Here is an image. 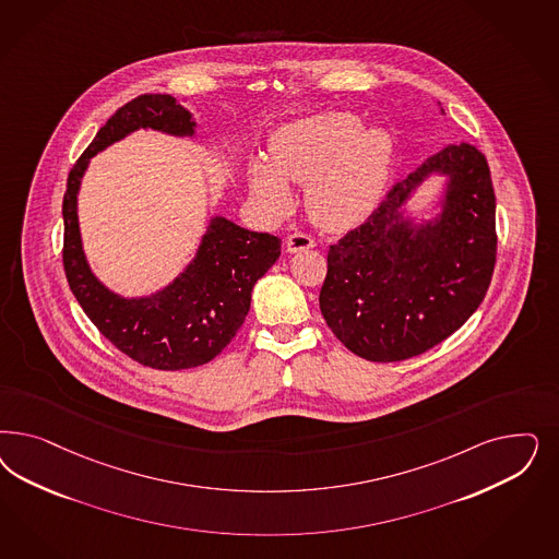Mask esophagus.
I'll list each match as a JSON object with an SVG mask.
<instances>
[{
    "instance_id": "obj_1",
    "label": "esophagus",
    "mask_w": 559,
    "mask_h": 559,
    "mask_svg": "<svg viewBox=\"0 0 559 559\" xmlns=\"http://www.w3.org/2000/svg\"><path fill=\"white\" fill-rule=\"evenodd\" d=\"M312 247H314V240L310 236L305 235V233H294L286 240V251L288 252L308 251Z\"/></svg>"
}]
</instances>
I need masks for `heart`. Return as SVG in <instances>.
<instances>
[{
    "instance_id": "1",
    "label": "heart",
    "mask_w": 559,
    "mask_h": 559,
    "mask_svg": "<svg viewBox=\"0 0 559 559\" xmlns=\"http://www.w3.org/2000/svg\"><path fill=\"white\" fill-rule=\"evenodd\" d=\"M391 163L393 140L384 127H360L352 112H323L280 127L271 135L270 163L249 164V187L280 216L294 203L289 182L307 185L312 222L343 233L377 210Z\"/></svg>"
}]
</instances>
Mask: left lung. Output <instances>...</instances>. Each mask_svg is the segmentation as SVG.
I'll return each mask as SVG.
<instances>
[{"label": "left lung", "instance_id": "obj_1", "mask_svg": "<svg viewBox=\"0 0 559 559\" xmlns=\"http://www.w3.org/2000/svg\"><path fill=\"white\" fill-rule=\"evenodd\" d=\"M430 174L448 177L443 210L415 225L404 216V203ZM496 245L486 156L475 145H447L329 247L319 296L324 321L364 360L419 356L461 329L484 302Z\"/></svg>", "mask_w": 559, "mask_h": 559}]
</instances>
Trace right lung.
Listing matches in <instances>:
<instances>
[{
  "instance_id": "obj_1",
  "label": "right lung",
  "mask_w": 559,
  "mask_h": 559,
  "mask_svg": "<svg viewBox=\"0 0 559 559\" xmlns=\"http://www.w3.org/2000/svg\"><path fill=\"white\" fill-rule=\"evenodd\" d=\"M198 123L170 94H142L119 108L73 164L63 195V270L96 329L131 360L185 370L214 360L251 308V292L280 259L282 240L212 217L195 259L160 292L123 298L100 284L82 249L78 191L92 156L138 129L193 138Z\"/></svg>"
}]
</instances>
